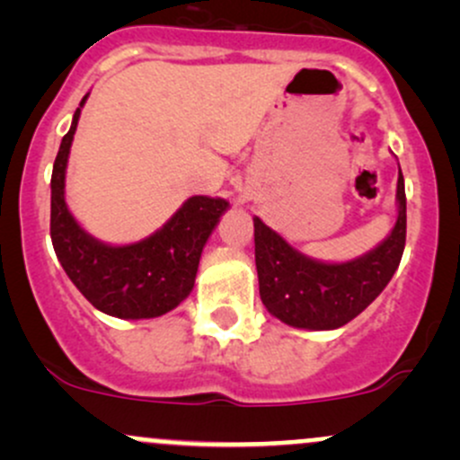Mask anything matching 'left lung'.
<instances>
[{
	"label": "left lung",
	"instance_id": "obj_1",
	"mask_svg": "<svg viewBox=\"0 0 460 460\" xmlns=\"http://www.w3.org/2000/svg\"><path fill=\"white\" fill-rule=\"evenodd\" d=\"M398 220L374 251L346 263H322L292 248L252 218L260 296L274 318L296 329L331 331L355 320L392 281L406 242L404 177H398Z\"/></svg>",
	"mask_w": 460,
	"mask_h": 460
}]
</instances>
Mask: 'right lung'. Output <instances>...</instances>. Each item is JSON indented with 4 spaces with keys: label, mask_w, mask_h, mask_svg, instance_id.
<instances>
[{
    "label": "right lung",
    "mask_w": 460,
    "mask_h": 460,
    "mask_svg": "<svg viewBox=\"0 0 460 460\" xmlns=\"http://www.w3.org/2000/svg\"><path fill=\"white\" fill-rule=\"evenodd\" d=\"M88 94L73 114L51 172V242L73 285L84 298L114 318H157L192 292L199 260L229 203L192 197L162 229L128 246H110L88 235L65 200L68 151Z\"/></svg>",
    "instance_id": "1"
}]
</instances>
